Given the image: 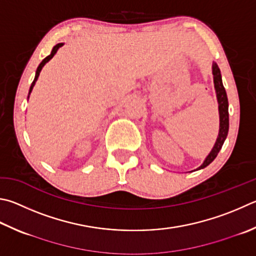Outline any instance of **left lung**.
Segmentation results:
<instances>
[{
	"label": "left lung",
	"mask_w": 256,
	"mask_h": 256,
	"mask_svg": "<svg viewBox=\"0 0 256 256\" xmlns=\"http://www.w3.org/2000/svg\"><path fill=\"white\" fill-rule=\"evenodd\" d=\"M212 76H214V87L216 90V97L218 102V112H220V132H218V136L216 138V142L214 144L212 151L209 152V154L206 156V159L204 160L202 164L194 170H200L206 168L208 164H210L212 162L215 160L218 152L220 151V148L224 144L227 134H228V128H230V118H228V100H227V94L222 85V74L220 68H218L216 62H212ZM192 172V171H190Z\"/></svg>",
	"instance_id": "left-lung-1"
}]
</instances>
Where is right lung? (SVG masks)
<instances>
[{
    "mask_svg": "<svg viewBox=\"0 0 256 256\" xmlns=\"http://www.w3.org/2000/svg\"><path fill=\"white\" fill-rule=\"evenodd\" d=\"M64 46V44H56L54 47L52 48V50H51V54L48 56V57H46L42 62H40V64L38 66V68H36V76H34V82H32V84H31V86H30V90H29V95H28V100H29V96H30V94H31V92H32V90H34V85H36V82L38 80V77H39V75H40V72H41V70H42V68H44V66L46 64H47L50 59H52V57L54 56L57 54V51H58V49L60 48V47H62Z\"/></svg>",
    "mask_w": 256,
    "mask_h": 256,
    "instance_id": "obj_1",
    "label": "right lung"
}]
</instances>
